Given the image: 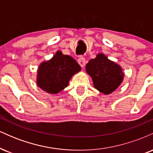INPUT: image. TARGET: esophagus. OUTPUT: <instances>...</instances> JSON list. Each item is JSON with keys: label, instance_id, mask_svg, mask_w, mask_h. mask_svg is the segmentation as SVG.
I'll return each instance as SVG.
<instances>
[{"label": "esophagus", "instance_id": "esophagus-1", "mask_svg": "<svg viewBox=\"0 0 153 153\" xmlns=\"http://www.w3.org/2000/svg\"><path fill=\"white\" fill-rule=\"evenodd\" d=\"M78 62L82 68H83L85 65V59L83 57H80V58L78 59Z\"/></svg>", "mask_w": 153, "mask_h": 153}]
</instances>
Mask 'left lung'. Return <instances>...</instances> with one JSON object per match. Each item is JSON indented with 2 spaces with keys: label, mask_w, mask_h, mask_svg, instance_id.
<instances>
[{
  "label": "left lung",
  "mask_w": 153,
  "mask_h": 153,
  "mask_svg": "<svg viewBox=\"0 0 153 153\" xmlns=\"http://www.w3.org/2000/svg\"><path fill=\"white\" fill-rule=\"evenodd\" d=\"M85 71L92 78L95 88L105 95L117 90L124 76L122 67L103 53L98 54L94 59H90Z\"/></svg>",
  "instance_id": "obj_1"
}]
</instances>
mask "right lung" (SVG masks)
<instances>
[{
    "mask_svg": "<svg viewBox=\"0 0 153 153\" xmlns=\"http://www.w3.org/2000/svg\"><path fill=\"white\" fill-rule=\"evenodd\" d=\"M80 71V66L71 56L57 51L50 59L39 65L36 85L48 94H58L68 87L72 77Z\"/></svg>",
    "mask_w": 153,
    "mask_h": 153,
    "instance_id": "add662e5",
    "label": "right lung"
}]
</instances>
